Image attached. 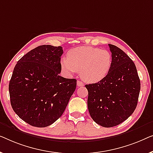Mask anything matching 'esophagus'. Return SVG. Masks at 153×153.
Masks as SVG:
<instances>
[{"label": "esophagus", "mask_w": 153, "mask_h": 153, "mask_svg": "<svg viewBox=\"0 0 153 153\" xmlns=\"http://www.w3.org/2000/svg\"><path fill=\"white\" fill-rule=\"evenodd\" d=\"M77 85L78 86V87H82V86H84V83L82 82L77 80Z\"/></svg>", "instance_id": "obj_1"}]
</instances>
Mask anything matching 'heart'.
I'll list each match as a JSON object with an SVG mask.
<instances>
[{
	"mask_svg": "<svg viewBox=\"0 0 153 153\" xmlns=\"http://www.w3.org/2000/svg\"><path fill=\"white\" fill-rule=\"evenodd\" d=\"M112 55L109 51L91 46L77 47L62 58V66L68 74L80 71L81 77L88 82L102 80L110 71Z\"/></svg>",
	"mask_w": 153,
	"mask_h": 153,
	"instance_id": "b5f03b06",
	"label": "heart"
}]
</instances>
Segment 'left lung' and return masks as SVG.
<instances>
[{
    "label": "left lung",
    "instance_id": "obj_1",
    "mask_svg": "<svg viewBox=\"0 0 153 153\" xmlns=\"http://www.w3.org/2000/svg\"><path fill=\"white\" fill-rule=\"evenodd\" d=\"M109 46L113 60L110 71L97 83L85 85L90 116L105 128L118 126L132 114L141 88L132 60L117 46Z\"/></svg>",
    "mask_w": 153,
    "mask_h": 153
}]
</instances>
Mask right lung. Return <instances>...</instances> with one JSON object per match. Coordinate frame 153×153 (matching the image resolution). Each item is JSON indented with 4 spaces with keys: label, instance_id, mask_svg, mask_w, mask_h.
<instances>
[{
    "label": "right lung",
    "instance_id": "1",
    "mask_svg": "<svg viewBox=\"0 0 153 153\" xmlns=\"http://www.w3.org/2000/svg\"><path fill=\"white\" fill-rule=\"evenodd\" d=\"M63 49L42 45L19 60L9 84L14 112L38 128L53 124L62 115L76 88V79L59 76Z\"/></svg>",
    "mask_w": 153,
    "mask_h": 153
}]
</instances>
